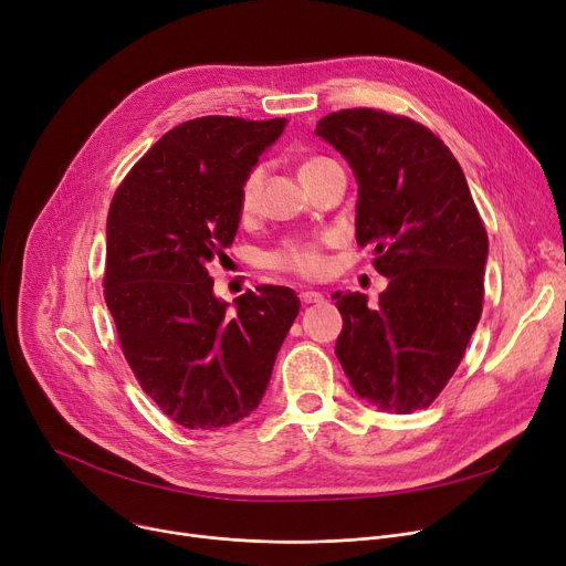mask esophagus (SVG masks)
Here are the masks:
<instances>
[{
  "label": "esophagus",
  "instance_id": "34e87169",
  "mask_svg": "<svg viewBox=\"0 0 566 566\" xmlns=\"http://www.w3.org/2000/svg\"><path fill=\"white\" fill-rule=\"evenodd\" d=\"M325 298H323V293H318V291H312V289H305V291H301V303H305V305H312V303H323Z\"/></svg>",
  "mask_w": 566,
  "mask_h": 566
}]
</instances>
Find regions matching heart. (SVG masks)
Instances as JSON below:
<instances>
[{
    "label": "heart",
    "mask_w": 566,
    "mask_h": 566,
    "mask_svg": "<svg viewBox=\"0 0 566 566\" xmlns=\"http://www.w3.org/2000/svg\"><path fill=\"white\" fill-rule=\"evenodd\" d=\"M321 158H312L303 165V169H307L310 165L318 163ZM301 169V171H303ZM261 167L250 169L241 186H238V197H235V206H238V216L243 220L252 218L259 208V192H261ZM325 238H289V241H282L273 252L265 254V265L273 268V271L280 273H291L298 277H321L325 273V265H328V259H325Z\"/></svg>",
    "instance_id": "obj_1"
}]
</instances>
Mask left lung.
<instances>
[{"label":"left lung","instance_id":"obj_1","mask_svg":"<svg viewBox=\"0 0 566 566\" xmlns=\"http://www.w3.org/2000/svg\"><path fill=\"white\" fill-rule=\"evenodd\" d=\"M358 178L355 238L390 277L378 307L335 293L344 328L335 353L355 395L388 412L429 408L457 371L484 301L489 235L461 165L408 116L371 107L323 116Z\"/></svg>","mask_w":566,"mask_h":566}]
</instances>
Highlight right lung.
Masks as SVG:
<instances>
[{
	"label": "right lung",
	"mask_w": 566,
	"mask_h": 566,
	"mask_svg": "<svg viewBox=\"0 0 566 566\" xmlns=\"http://www.w3.org/2000/svg\"><path fill=\"white\" fill-rule=\"evenodd\" d=\"M284 126L190 118L148 148L109 203L103 286L118 344L142 390L184 429L248 418L301 312L291 289L261 284L227 314L206 268L233 243L238 186Z\"/></svg>",
	"instance_id": "obj_1"
}]
</instances>
